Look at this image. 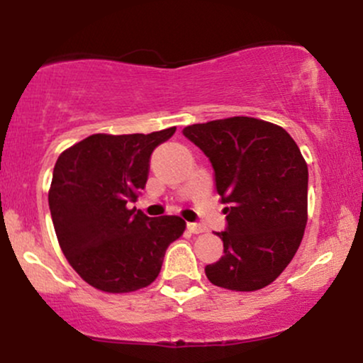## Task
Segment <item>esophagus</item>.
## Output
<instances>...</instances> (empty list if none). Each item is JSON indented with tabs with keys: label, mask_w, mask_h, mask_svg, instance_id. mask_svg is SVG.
<instances>
[{
	"label": "esophagus",
	"mask_w": 363,
	"mask_h": 363,
	"mask_svg": "<svg viewBox=\"0 0 363 363\" xmlns=\"http://www.w3.org/2000/svg\"><path fill=\"white\" fill-rule=\"evenodd\" d=\"M187 230L191 232V234H201V232H205V227L199 223H194V222H189L187 223Z\"/></svg>",
	"instance_id": "obj_1"
}]
</instances>
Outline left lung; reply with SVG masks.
<instances>
[{"instance_id": "8db88e82", "label": "left lung", "mask_w": 363, "mask_h": 363, "mask_svg": "<svg viewBox=\"0 0 363 363\" xmlns=\"http://www.w3.org/2000/svg\"><path fill=\"white\" fill-rule=\"evenodd\" d=\"M182 135L211 162L227 215L223 256L208 264L213 285L252 291L294 259L307 223L309 170L285 129L254 118L193 124Z\"/></svg>"}]
</instances>
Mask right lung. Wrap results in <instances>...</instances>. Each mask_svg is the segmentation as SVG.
I'll return each mask as SVG.
<instances>
[{
    "mask_svg": "<svg viewBox=\"0 0 363 363\" xmlns=\"http://www.w3.org/2000/svg\"><path fill=\"white\" fill-rule=\"evenodd\" d=\"M176 128L150 135H91L54 165L49 210L57 242L89 285L109 294L148 286L182 235L179 216L150 218L131 208L147 184L153 150Z\"/></svg>",
    "mask_w": 363,
    "mask_h": 363,
    "instance_id": "1",
    "label": "right lung"
}]
</instances>
